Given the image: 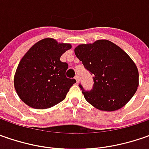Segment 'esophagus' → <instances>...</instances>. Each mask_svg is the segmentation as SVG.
Wrapping results in <instances>:
<instances>
[{
  "mask_svg": "<svg viewBox=\"0 0 149 149\" xmlns=\"http://www.w3.org/2000/svg\"><path fill=\"white\" fill-rule=\"evenodd\" d=\"M74 79H75V80H76V83H79V75H76L75 77H74Z\"/></svg>",
  "mask_w": 149,
  "mask_h": 149,
  "instance_id": "34e87169",
  "label": "esophagus"
}]
</instances>
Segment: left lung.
I'll return each mask as SVG.
<instances>
[{
  "instance_id": "obj_1",
  "label": "left lung",
  "mask_w": 149,
  "mask_h": 149,
  "mask_svg": "<svg viewBox=\"0 0 149 149\" xmlns=\"http://www.w3.org/2000/svg\"><path fill=\"white\" fill-rule=\"evenodd\" d=\"M85 70L93 74L94 86L84 90L85 100L95 108L114 111L124 106L139 86V71L134 62L120 47L109 40L79 45L74 49Z\"/></svg>"
}]
</instances>
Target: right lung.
<instances>
[{
    "label": "right lung",
    "instance_id": "right-lung-1",
    "mask_svg": "<svg viewBox=\"0 0 149 149\" xmlns=\"http://www.w3.org/2000/svg\"><path fill=\"white\" fill-rule=\"evenodd\" d=\"M71 48L54 39H44L35 44L20 61L14 78L15 89L28 106L45 109L60 103L74 79L66 77V62L60 56Z\"/></svg>",
    "mask_w": 149,
    "mask_h": 149
}]
</instances>
